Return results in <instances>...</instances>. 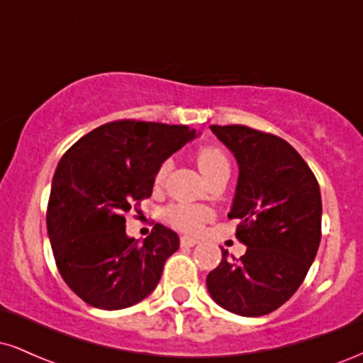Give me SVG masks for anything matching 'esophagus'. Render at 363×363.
<instances>
[{"label":"esophagus","instance_id":"esophagus-1","mask_svg":"<svg viewBox=\"0 0 363 363\" xmlns=\"http://www.w3.org/2000/svg\"><path fill=\"white\" fill-rule=\"evenodd\" d=\"M198 242L199 240L194 237H181V245H184V247H194Z\"/></svg>","mask_w":363,"mask_h":363}]
</instances>
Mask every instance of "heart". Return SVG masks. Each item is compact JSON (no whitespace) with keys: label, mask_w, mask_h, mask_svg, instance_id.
I'll return each instance as SVG.
<instances>
[{"label":"heart","mask_w":363,"mask_h":363,"mask_svg":"<svg viewBox=\"0 0 363 363\" xmlns=\"http://www.w3.org/2000/svg\"><path fill=\"white\" fill-rule=\"evenodd\" d=\"M196 162H198L199 170H201V174L208 179V181L213 176H216L218 172H222V170H228L227 157H225L222 150L216 147H203L198 152V155H196ZM170 165H172L170 160L162 162L160 167H158L155 172L157 184H160L165 179V176H167ZM165 218H167V222L172 225V227L179 228V230L196 232L211 218V211L205 206L179 203V205H172L165 210Z\"/></svg>","instance_id":"1"}]
</instances>
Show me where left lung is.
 <instances>
[{"label":"left lung","mask_w":363,"mask_h":363,"mask_svg":"<svg viewBox=\"0 0 363 363\" xmlns=\"http://www.w3.org/2000/svg\"><path fill=\"white\" fill-rule=\"evenodd\" d=\"M239 164L235 237L247 245L239 259L222 249L206 277L223 309L259 318L283 306L302 285L320 242V191L306 160L280 136L232 124L210 126Z\"/></svg>","instance_id":"obj_1"}]
</instances>
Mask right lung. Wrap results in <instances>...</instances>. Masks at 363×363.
<instances>
[{
	"mask_svg": "<svg viewBox=\"0 0 363 363\" xmlns=\"http://www.w3.org/2000/svg\"><path fill=\"white\" fill-rule=\"evenodd\" d=\"M196 136L189 126L123 119L95 128L62 155L45 220L60 274L82 301L118 311L155 290L179 235L155 223L140 242L126 235L124 215L152 196L162 162Z\"/></svg>",
	"mask_w": 363,
	"mask_h": 363,
	"instance_id": "obj_1",
	"label": "right lung"
}]
</instances>
